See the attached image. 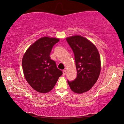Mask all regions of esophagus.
Here are the masks:
<instances>
[{
	"label": "esophagus",
	"mask_w": 124,
	"mask_h": 124,
	"mask_svg": "<svg viewBox=\"0 0 124 124\" xmlns=\"http://www.w3.org/2000/svg\"><path fill=\"white\" fill-rule=\"evenodd\" d=\"M62 72H63V75L64 76L65 74H66V70H63Z\"/></svg>",
	"instance_id": "esophagus-1"
}]
</instances>
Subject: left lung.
Masks as SVG:
<instances>
[{
    "label": "left lung",
    "instance_id": "left-lung-1",
    "mask_svg": "<svg viewBox=\"0 0 124 124\" xmlns=\"http://www.w3.org/2000/svg\"><path fill=\"white\" fill-rule=\"evenodd\" d=\"M74 52L77 71L73 81L67 80L70 89L77 93L89 91L95 85L101 72V59L95 45L80 35L66 38Z\"/></svg>",
    "mask_w": 124,
    "mask_h": 124
}]
</instances>
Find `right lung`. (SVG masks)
<instances>
[{"label":"right lung","instance_id":"obj_1","mask_svg":"<svg viewBox=\"0 0 124 124\" xmlns=\"http://www.w3.org/2000/svg\"><path fill=\"white\" fill-rule=\"evenodd\" d=\"M59 39L44 37L29 47L22 61L24 75L33 89L47 93L53 89L62 72L51 60L50 52Z\"/></svg>","mask_w":124,"mask_h":124}]
</instances>
